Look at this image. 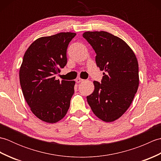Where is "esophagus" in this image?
<instances>
[{
    "label": "esophagus",
    "instance_id": "34e87169",
    "mask_svg": "<svg viewBox=\"0 0 161 161\" xmlns=\"http://www.w3.org/2000/svg\"><path fill=\"white\" fill-rule=\"evenodd\" d=\"M84 81V80H82V79L77 78V80H76V82H77V84H79V83H81V82H82V81Z\"/></svg>",
    "mask_w": 161,
    "mask_h": 161
}]
</instances>
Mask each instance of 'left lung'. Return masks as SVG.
<instances>
[{"mask_svg": "<svg viewBox=\"0 0 161 161\" xmlns=\"http://www.w3.org/2000/svg\"><path fill=\"white\" fill-rule=\"evenodd\" d=\"M83 37L96 53L95 62L104 70L101 83L86 97L92 111L105 122H113L131 105L139 85L138 64L133 50L122 39L104 31L86 32Z\"/></svg>", "mask_w": 161, "mask_h": 161, "instance_id": "1", "label": "left lung"}]
</instances>
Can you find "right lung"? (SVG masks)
<instances>
[{
	"label": "right lung",
	"mask_w": 161,
	"mask_h": 161,
	"mask_svg": "<svg viewBox=\"0 0 161 161\" xmlns=\"http://www.w3.org/2000/svg\"><path fill=\"white\" fill-rule=\"evenodd\" d=\"M76 35L60 32L35 41L26 50L19 71L23 96L31 111L42 120L55 123L70 107L75 81L55 80L67 64L68 44Z\"/></svg>",
	"instance_id": "1"
}]
</instances>
